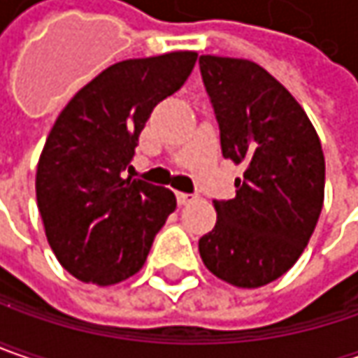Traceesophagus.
I'll return each instance as SVG.
<instances>
[{
  "mask_svg": "<svg viewBox=\"0 0 358 358\" xmlns=\"http://www.w3.org/2000/svg\"><path fill=\"white\" fill-rule=\"evenodd\" d=\"M176 198H178L180 206H186V204H190V202L194 200L196 196L194 194H186V192H178V194H176Z\"/></svg>",
  "mask_w": 358,
  "mask_h": 358,
  "instance_id": "34e87169",
  "label": "esophagus"
}]
</instances>
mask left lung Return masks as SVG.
Segmentation results:
<instances>
[{"instance_id":"left-lung-1","label":"left lung","mask_w":358,"mask_h":358,"mask_svg":"<svg viewBox=\"0 0 358 358\" xmlns=\"http://www.w3.org/2000/svg\"><path fill=\"white\" fill-rule=\"evenodd\" d=\"M222 156L244 164L232 200H216V226L198 241L212 274L238 288L276 280L299 260L324 200L317 130L287 87L255 62L200 55Z\"/></svg>"}]
</instances>
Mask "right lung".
Masks as SVG:
<instances>
[{
    "label": "right lung",
    "mask_w": 358,
    "mask_h": 358,
    "mask_svg": "<svg viewBox=\"0 0 358 358\" xmlns=\"http://www.w3.org/2000/svg\"><path fill=\"white\" fill-rule=\"evenodd\" d=\"M196 52L106 68L62 110L41 150L38 208L55 258L76 278L116 285L140 271L176 208L172 190L124 178L152 110L178 92Z\"/></svg>",
    "instance_id": "1"
}]
</instances>
